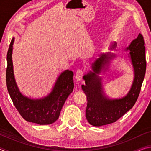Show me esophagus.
<instances>
[{
	"mask_svg": "<svg viewBox=\"0 0 151 151\" xmlns=\"http://www.w3.org/2000/svg\"><path fill=\"white\" fill-rule=\"evenodd\" d=\"M83 71L81 69L77 70V71H76V75H75L76 80L78 82L81 81L82 79H83Z\"/></svg>",
	"mask_w": 151,
	"mask_h": 151,
	"instance_id": "obj_1",
	"label": "esophagus"
}]
</instances>
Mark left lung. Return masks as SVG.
Segmentation results:
<instances>
[{
    "mask_svg": "<svg viewBox=\"0 0 151 151\" xmlns=\"http://www.w3.org/2000/svg\"><path fill=\"white\" fill-rule=\"evenodd\" d=\"M116 43L112 42L109 50H116ZM144 39L139 34L125 51H129L128 58L131 63L134 77L130 90L120 98H111L104 91L103 80L104 75L109 69L112 61L117 55L111 51L101 53L91 65L92 70H89L83 76L85 85L82 89L87 98L86 118L89 124L94 127H101L116 121L127 111L132 109L139 96L142 83L146 72V59Z\"/></svg>",
    "mask_w": 151,
    "mask_h": 151,
    "instance_id": "1",
    "label": "left lung"
}]
</instances>
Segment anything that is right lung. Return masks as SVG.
Instances as JSON below:
<instances>
[{
    "mask_svg": "<svg viewBox=\"0 0 151 151\" xmlns=\"http://www.w3.org/2000/svg\"><path fill=\"white\" fill-rule=\"evenodd\" d=\"M14 42V37L11 40L7 52L6 74L7 89L13 104L27 121L41 125L52 124L58 119L66 99L73 91L74 73L68 69L63 70L58 76L50 93L41 98L24 95L18 87L14 77L12 58Z\"/></svg>",
    "mask_w": 151,
    "mask_h": 151,
    "instance_id": "1",
    "label": "right lung"
}]
</instances>
